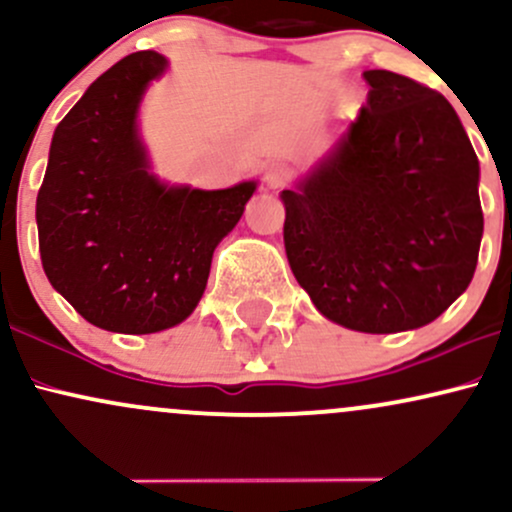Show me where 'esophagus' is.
Instances as JSON below:
<instances>
[{
	"mask_svg": "<svg viewBox=\"0 0 512 512\" xmlns=\"http://www.w3.org/2000/svg\"><path fill=\"white\" fill-rule=\"evenodd\" d=\"M289 180H291V168L286 166V163H272V166H267V170H264V185L272 187V190H276V187H284Z\"/></svg>",
	"mask_w": 512,
	"mask_h": 512,
	"instance_id": "1",
	"label": "esophagus"
}]
</instances>
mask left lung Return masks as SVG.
<instances>
[{
  "label": "left lung",
  "instance_id": "1",
  "mask_svg": "<svg viewBox=\"0 0 512 512\" xmlns=\"http://www.w3.org/2000/svg\"><path fill=\"white\" fill-rule=\"evenodd\" d=\"M363 79L356 120L281 192L286 257L327 320L407 332L443 315L477 269L479 158L438 91L387 69Z\"/></svg>",
  "mask_w": 512,
  "mask_h": 512
}]
</instances>
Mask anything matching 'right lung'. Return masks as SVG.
Returning <instances> with one entry per match:
<instances>
[{
  "mask_svg": "<svg viewBox=\"0 0 512 512\" xmlns=\"http://www.w3.org/2000/svg\"><path fill=\"white\" fill-rule=\"evenodd\" d=\"M166 69L158 52H134L86 88L52 134L35 202L52 289L108 332L151 334L187 320L216 245L257 190V180L197 190L156 178L139 105Z\"/></svg>",
  "mask_w": 512,
  "mask_h": 512,
  "instance_id": "right-lung-1",
  "label": "right lung"
}]
</instances>
